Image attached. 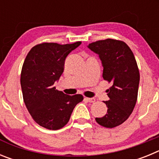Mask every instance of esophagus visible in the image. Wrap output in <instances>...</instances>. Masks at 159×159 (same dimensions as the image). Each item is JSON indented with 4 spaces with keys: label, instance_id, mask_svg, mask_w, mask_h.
I'll list each match as a JSON object with an SVG mask.
<instances>
[{
    "label": "esophagus",
    "instance_id": "34e87169",
    "mask_svg": "<svg viewBox=\"0 0 159 159\" xmlns=\"http://www.w3.org/2000/svg\"><path fill=\"white\" fill-rule=\"evenodd\" d=\"M85 99H86L87 100H88L89 102H95V98H88V97H86Z\"/></svg>",
    "mask_w": 159,
    "mask_h": 159
}]
</instances>
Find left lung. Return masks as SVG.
Wrapping results in <instances>:
<instances>
[{
  "instance_id": "8db88e82",
  "label": "left lung",
  "mask_w": 159,
  "mask_h": 159,
  "mask_svg": "<svg viewBox=\"0 0 159 159\" xmlns=\"http://www.w3.org/2000/svg\"><path fill=\"white\" fill-rule=\"evenodd\" d=\"M88 48L99 56L102 78L112 84L107 90L109 100L104 102L107 112L95 120L102 127L113 128L128 119L136 104L140 79L137 62L130 48L122 40H98L89 43Z\"/></svg>"
}]
</instances>
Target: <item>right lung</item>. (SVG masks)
<instances>
[{
    "instance_id": "right-lung-1",
    "label": "right lung",
    "mask_w": 159,
    "mask_h": 159,
    "mask_svg": "<svg viewBox=\"0 0 159 159\" xmlns=\"http://www.w3.org/2000/svg\"><path fill=\"white\" fill-rule=\"evenodd\" d=\"M81 44L41 43L32 48L24 61L20 85L24 102L37 124L48 130H59L68 123L80 94L67 95L56 89L64 69L66 57Z\"/></svg>"
}]
</instances>
